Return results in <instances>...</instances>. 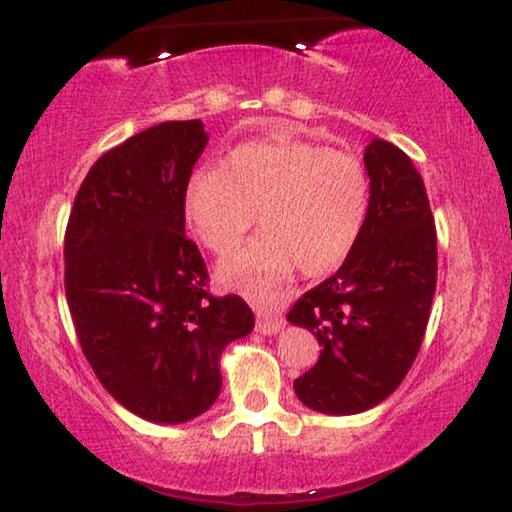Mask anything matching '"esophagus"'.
Listing matches in <instances>:
<instances>
[{
	"label": "esophagus",
	"instance_id": "esophagus-1",
	"mask_svg": "<svg viewBox=\"0 0 512 512\" xmlns=\"http://www.w3.org/2000/svg\"><path fill=\"white\" fill-rule=\"evenodd\" d=\"M256 331L263 335H275L282 331V317L272 312H258L256 317Z\"/></svg>",
	"mask_w": 512,
	"mask_h": 512
}]
</instances>
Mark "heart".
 <instances>
[{"label":"heart","instance_id":"b5f03b06","mask_svg":"<svg viewBox=\"0 0 512 512\" xmlns=\"http://www.w3.org/2000/svg\"><path fill=\"white\" fill-rule=\"evenodd\" d=\"M256 240L223 263L228 282L265 293L300 268L321 275L345 261L368 212L363 165L305 139H265L237 146L223 167L188 179V226L216 256H226L256 226Z\"/></svg>","mask_w":512,"mask_h":512}]
</instances>
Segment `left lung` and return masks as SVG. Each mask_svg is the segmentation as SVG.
Wrapping results in <instances>:
<instances>
[{
	"instance_id": "8db88e82",
	"label": "left lung",
	"mask_w": 512,
	"mask_h": 512,
	"mask_svg": "<svg viewBox=\"0 0 512 512\" xmlns=\"http://www.w3.org/2000/svg\"><path fill=\"white\" fill-rule=\"evenodd\" d=\"M363 163L370 200L352 251L286 314L321 345L293 389L324 415H356L394 394L417 359L436 293V226L422 174L384 139L366 146Z\"/></svg>"
}]
</instances>
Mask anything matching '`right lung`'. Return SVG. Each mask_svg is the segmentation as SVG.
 I'll return each instance as SVG.
<instances>
[{
  "label": "right lung",
  "mask_w": 512,
  "mask_h": 512,
  "mask_svg": "<svg viewBox=\"0 0 512 512\" xmlns=\"http://www.w3.org/2000/svg\"><path fill=\"white\" fill-rule=\"evenodd\" d=\"M209 135L165 121L104 153L76 193L65 291L81 349L123 408L181 424L212 408L226 345L254 328L240 296L207 293L184 193Z\"/></svg>",
  "instance_id": "right-lung-1"
}]
</instances>
